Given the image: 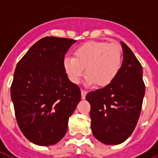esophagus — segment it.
<instances>
[{"label":"esophagus","mask_w":158,"mask_h":158,"mask_svg":"<svg viewBox=\"0 0 158 158\" xmlns=\"http://www.w3.org/2000/svg\"><path fill=\"white\" fill-rule=\"evenodd\" d=\"M86 94H87V91H86V90H85V89H82V90H81V97H82V99H85V98Z\"/></svg>","instance_id":"34e87169"}]
</instances>
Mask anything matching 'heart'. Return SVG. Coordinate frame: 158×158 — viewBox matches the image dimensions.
I'll return each mask as SVG.
<instances>
[{
  "instance_id": "heart-1",
  "label": "heart",
  "mask_w": 158,
  "mask_h": 158,
  "mask_svg": "<svg viewBox=\"0 0 158 158\" xmlns=\"http://www.w3.org/2000/svg\"><path fill=\"white\" fill-rule=\"evenodd\" d=\"M122 64V49L117 43L90 41L75 49L73 57H66L63 66L70 81L78 84L86 73V83L108 85L118 75Z\"/></svg>"
}]
</instances>
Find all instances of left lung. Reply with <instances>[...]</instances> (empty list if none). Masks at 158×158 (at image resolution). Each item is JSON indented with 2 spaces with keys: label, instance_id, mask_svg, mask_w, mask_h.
I'll return each instance as SVG.
<instances>
[{
  "label": "left lung",
  "instance_id": "obj_1",
  "mask_svg": "<svg viewBox=\"0 0 158 158\" xmlns=\"http://www.w3.org/2000/svg\"><path fill=\"white\" fill-rule=\"evenodd\" d=\"M121 45L123 61L116 78L85 97L90 104L93 135L106 145H118L131 135L146 91L142 66L125 43Z\"/></svg>",
  "mask_w": 158,
  "mask_h": 158
}]
</instances>
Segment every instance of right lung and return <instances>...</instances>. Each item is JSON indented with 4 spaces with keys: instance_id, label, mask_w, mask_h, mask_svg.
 <instances>
[{
    "instance_id": "obj_1",
    "label": "right lung",
    "mask_w": 158,
    "mask_h": 158,
    "mask_svg": "<svg viewBox=\"0 0 158 158\" xmlns=\"http://www.w3.org/2000/svg\"><path fill=\"white\" fill-rule=\"evenodd\" d=\"M75 40L44 37L18 62L11 97L22 133L39 146H52L65 135L68 122L81 100L79 87L72 83L63 62Z\"/></svg>"
}]
</instances>
